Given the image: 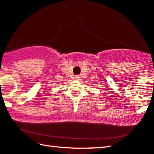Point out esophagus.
I'll use <instances>...</instances> for the list:
<instances>
[{
	"mask_svg": "<svg viewBox=\"0 0 154 154\" xmlns=\"http://www.w3.org/2000/svg\"><path fill=\"white\" fill-rule=\"evenodd\" d=\"M80 77L79 76V75H76V76H75V79L79 80H80Z\"/></svg>",
	"mask_w": 154,
	"mask_h": 154,
	"instance_id": "34e87169",
	"label": "esophagus"
}]
</instances>
